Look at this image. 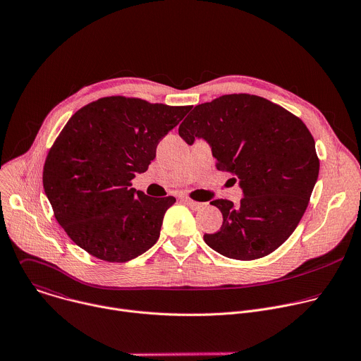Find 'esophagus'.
<instances>
[{"label":"esophagus","instance_id":"34e87169","mask_svg":"<svg viewBox=\"0 0 361 361\" xmlns=\"http://www.w3.org/2000/svg\"><path fill=\"white\" fill-rule=\"evenodd\" d=\"M184 201L190 205V207H191L192 210H195V212L202 210V209L205 207V204H204V202H198V201H194V200H190V198H185Z\"/></svg>","mask_w":361,"mask_h":361}]
</instances>
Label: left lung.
<instances>
[{"mask_svg":"<svg viewBox=\"0 0 361 361\" xmlns=\"http://www.w3.org/2000/svg\"><path fill=\"white\" fill-rule=\"evenodd\" d=\"M192 144L204 138L216 167L243 190L238 205L214 200L223 226L204 241L234 260H257L277 250L298 226L320 161L305 124L274 102L251 94H227L194 107L178 127Z\"/></svg>","mask_w":361,"mask_h":361,"instance_id":"1","label":"left lung"}]
</instances>
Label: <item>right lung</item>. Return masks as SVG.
<instances>
[{"label": "right lung", "instance_id": "add662e5", "mask_svg": "<svg viewBox=\"0 0 361 361\" xmlns=\"http://www.w3.org/2000/svg\"><path fill=\"white\" fill-rule=\"evenodd\" d=\"M190 110L113 95L68 120L48 151L42 184L59 224L78 247L126 263L157 243L176 198L148 197L131 180L147 171L160 140Z\"/></svg>", "mask_w": 361, "mask_h": 361}]
</instances>
